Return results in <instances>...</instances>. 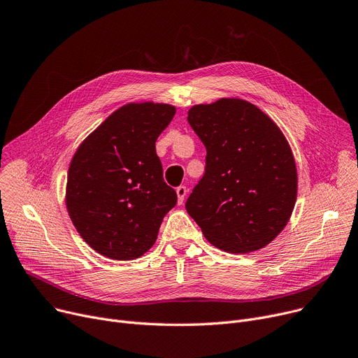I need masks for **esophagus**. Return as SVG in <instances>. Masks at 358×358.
Masks as SVG:
<instances>
[{
	"instance_id": "34e87169",
	"label": "esophagus",
	"mask_w": 358,
	"mask_h": 358,
	"mask_svg": "<svg viewBox=\"0 0 358 358\" xmlns=\"http://www.w3.org/2000/svg\"><path fill=\"white\" fill-rule=\"evenodd\" d=\"M176 192H177V197H178V204H181L184 201L185 196H187V187L185 185H180V187H177Z\"/></svg>"
}]
</instances>
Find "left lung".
Instances as JSON below:
<instances>
[{"instance_id": "8db88e82", "label": "left lung", "mask_w": 358, "mask_h": 358, "mask_svg": "<svg viewBox=\"0 0 358 358\" xmlns=\"http://www.w3.org/2000/svg\"><path fill=\"white\" fill-rule=\"evenodd\" d=\"M187 121L207 151L187 213L224 252L265 248L287 226L296 201V165L287 138L266 113L242 99L196 105Z\"/></svg>"}]
</instances>
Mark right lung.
<instances>
[{"label":"right lung","mask_w":358,"mask_h":358,"mask_svg":"<svg viewBox=\"0 0 358 358\" xmlns=\"http://www.w3.org/2000/svg\"><path fill=\"white\" fill-rule=\"evenodd\" d=\"M176 108L128 103L94 129L71 158L66 206L82 239L98 253L132 260L157 241L177 193L162 178L155 151Z\"/></svg>","instance_id":"add662e5"}]
</instances>
